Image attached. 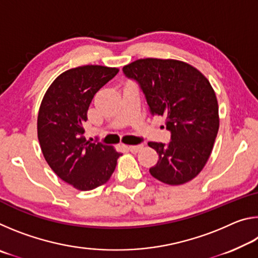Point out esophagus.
I'll return each instance as SVG.
<instances>
[{
  "instance_id": "obj_1",
  "label": "esophagus",
  "mask_w": 258,
  "mask_h": 258,
  "mask_svg": "<svg viewBox=\"0 0 258 258\" xmlns=\"http://www.w3.org/2000/svg\"><path fill=\"white\" fill-rule=\"evenodd\" d=\"M142 145H139V146H128L127 147V149L131 151V152H134V154H135V152H138L140 149H142Z\"/></svg>"
}]
</instances>
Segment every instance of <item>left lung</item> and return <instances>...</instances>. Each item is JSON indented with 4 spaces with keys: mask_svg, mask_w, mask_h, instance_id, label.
<instances>
[{
    "mask_svg": "<svg viewBox=\"0 0 258 258\" xmlns=\"http://www.w3.org/2000/svg\"><path fill=\"white\" fill-rule=\"evenodd\" d=\"M123 73L138 83L151 115L165 117L171 132L168 145L148 143L159 156L150 174L171 185L191 181L206 165L220 126L211 83L191 64L173 59H139Z\"/></svg>",
    "mask_w": 258,
    "mask_h": 258,
    "instance_id": "obj_1",
    "label": "left lung"
}]
</instances>
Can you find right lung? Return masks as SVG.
<instances>
[{
	"label": "right lung",
	"instance_id": "right-lung-1",
	"mask_svg": "<svg viewBox=\"0 0 258 258\" xmlns=\"http://www.w3.org/2000/svg\"><path fill=\"white\" fill-rule=\"evenodd\" d=\"M117 73L118 68L98 64L69 69L55 78L42 100L37 137L43 156L61 180L78 190L106 183L121 156L112 147L83 137L94 94Z\"/></svg>",
	"mask_w": 258,
	"mask_h": 258
}]
</instances>
